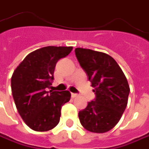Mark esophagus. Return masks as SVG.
I'll list each match as a JSON object with an SVG mask.
<instances>
[{
  "instance_id": "1",
  "label": "esophagus",
  "mask_w": 149,
  "mask_h": 149,
  "mask_svg": "<svg viewBox=\"0 0 149 149\" xmlns=\"http://www.w3.org/2000/svg\"><path fill=\"white\" fill-rule=\"evenodd\" d=\"M78 95L77 93H72V97H77Z\"/></svg>"
}]
</instances>
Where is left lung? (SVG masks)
I'll use <instances>...</instances> for the list:
<instances>
[{
	"instance_id": "1",
	"label": "left lung",
	"mask_w": 149,
	"mask_h": 149,
	"mask_svg": "<svg viewBox=\"0 0 149 149\" xmlns=\"http://www.w3.org/2000/svg\"><path fill=\"white\" fill-rule=\"evenodd\" d=\"M75 54L95 93V98L78 113L80 123L90 132L106 133L118 123L127 107L130 89L126 77L106 53L76 48Z\"/></svg>"
}]
</instances>
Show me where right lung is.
I'll return each instance as SVG.
<instances>
[{
    "label": "right lung",
    "mask_w": 149,
    "mask_h": 149,
    "mask_svg": "<svg viewBox=\"0 0 149 149\" xmlns=\"http://www.w3.org/2000/svg\"><path fill=\"white\" fill-rule=\"evenodd\" d=\"M72 47H46L26 56L11 77V92L23 121L31 129L45 132L55 127L62 107L71 98L69 91L47 88L54 79L56 62L72 52Z\"/></svg>",
    "instance_id": "1"
}]
</instances>
